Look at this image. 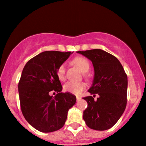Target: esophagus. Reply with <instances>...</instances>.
I'll return each instance as SVG.
<instances>
[{"mask_svg": "<svg viewBox=\"0 0 146 146\" xmlns=\"http://www.w3.org/2000/svg\"><path fill=\"white\" fill-rule=\"evenodd\" d=\"M76 99H77V101H80V100L81 99V98L80 97V96H77V98H76Z\"/></svg>", "mask_w": 146, "mask_h": 146, "instance_id": "1", "label": "esophagus"}]
</instances>
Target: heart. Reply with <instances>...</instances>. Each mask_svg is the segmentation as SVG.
Segmentation results:
<instances>
[{"instance_id": "heart-1", "label": "heart", "mask_w": 146, "mask_h": 146, "mask_svg": "<svg viewBox=\"0 0 146 146\" xmlns=\"http://www.w3.org/2000/svg\"><path fill=\"white\" fill-rule=\"evenodd\" d=\"M73 63L75 66L80 70L82 73H86L89 71L90 68V64L88 61L87 59L83 57H77L73 60ZM57 76L60 80H64L65 78L66 68L65 64H62L59 66L57 69ZM64 90L67 92L72 93V94H75V95H79L82 92L84 89H85L86 86L84 83L81 82H66L64 85Z\"/></svg>"}]
</instances>
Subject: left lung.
<instances>
[{"mask_svg": "<svg viewBox=\"0 0 146 146\" xmlns=\"http://www.w3.org/2000/svg\"><path fill=\"white\" fill-rule=\"evenodd\" d=\"M92 62L94 79L88 90L93 96L84 97L88 107L83 118L86 125L96 131L111 128L124 113L127 102L128 79L123 66L117 58L100 49L78 51Z\"/></svg>", "mask_w": 146, "mask_h": 146, "instance_id": "obj_1", "label": "left lung"}]
</instances>
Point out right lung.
Returning a JSON list of instances; mask_svg holds the SVG:
<instances>
[{"label":"right lung","instance_id":"add662e5","mask_svg":"<svg viewBox=\"0 0 146 146\" xmlns=\"http://www.w3.org/2000/svg\"><path fill=\"white\" fill-rule=\"evenodd\" d=\"M73 53L45 51L28 61L18 84L23 115L40 132L50 133L64 126L68 110L75 104L76 96L61 92L62 85L57 69ZM52 92H57L53 97Z\"/></svg>","mask_w":146,"mask_h":146}]
</instances>
